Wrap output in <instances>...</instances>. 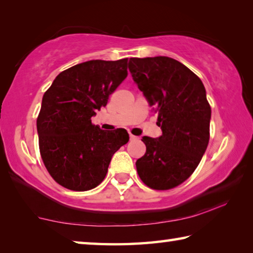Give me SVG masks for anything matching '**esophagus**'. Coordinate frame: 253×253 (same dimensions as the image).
Masks as SVG:
<instances>
[{
	"label": "esophagus",
	"mask_w": 253,
	"mask_h": 253,
	"mask_svg": "<svg viewBox=\"0 0 253 253\" xmlns=\"http://www.w3.org/2000/svg\"><path fill=\"white\" fill-rule=\"evenodd\" d=\"M129 138H130V140H135V139H137V137L132 134H129Z\"/></svg>",
	"instance_id": "1"
}]
</instances>
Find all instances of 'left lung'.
<instances>
[{"mask_svg":"<svg viewBox=\"0 0 253 253\" xmlns=\"http://www.w3.org/2000/svg\"><path fill=\"white\" fill-rule=\"evenodd\" d=\"M129 71L158 114V138L144 136L146 153L136 162L145 185L166 191L178 186L198 168L210 139L211 106L202 81L169 57L130 58Z\"/></svg>","mask_w":253,"mask_h":253,"instance_id":"left-lung-1","label":"left lung"}]
</instances>
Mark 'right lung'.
Returning <instances> with one entry per match:
<instances>
[{
  "instance_id": "obj_1",
  "label": "right lung",
  "mask_w": 253,
  "mask_h": 253,
  "mask_svg": "<svg viewBox=\"0 0 253 253\" xmlns=\"http://www.w3.org/2000/svg\"><path fill=\"white\" fill-rule=\"evenodd\" d=\"M128 58L90 60L60 72L37 118L41 158L55 182L88 191L104 181L111 157L127 144L126 129L102 130L91 117L128 75Z\"/></svg>"
}]
</instances>
